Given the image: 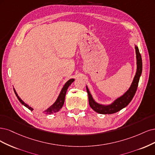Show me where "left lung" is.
<instances>
[{
	"mask_svg": "<svg viewBox=\"0 0 155 155\" xmlns=\"http://www.w3.org/2000/svg\"><path fill=\"white\" fill-rule=\"evenodd\" d=\"M135 51H136L137 68L136 74L134 77L133 82L128 90L122 96L117 98L112 104L106 106V105L100 104L94 101L93 98L92 97V95L89 91V89L86 86V90L88 94L89 106H90V107L94 111H96L98 113L103 114L115 113L119 111H120L123 108L126 107L132 101V99L137 91L140 77L141 76L142 71V57H141L140 53L139 52L138 48L136 46V45H135Z\"/></svg>",
	"mask_w": 155,
	"mask_h": 155,
	"instance_id": "1",
	"label": "left lung"
}]
</instances>
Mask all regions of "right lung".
I'll return each instance as SVG.
<instances>
[{
    "label": "right lung",
    "instance_id": "obj_1",
    "mask_svg": "<svg viewBox=\"0 0 155 155\" xmlns=\"http://www.w3.org/2000/svg\"><path fill=\"white\" fill-rule=\"evenodd\" d=\"M74 78H71L70 80H69V81L64 84V86H63L61 93H60L59 95H58V97L57 99V101L54 102V103L52 105V106H51L50 107H48L47 109H46V110H45L44 111H43V113L44 114H53V113H57L62 107L64 103L65 97H66V91L68 90V88L71 84V83L74 82ZM13 89H14V92H15V93L17 98L18 99V101L21 102V103L22 105H24L25 107H26L27 108H28L29 110L33 111V109L32 107H31L30 106H29L28 105L26 104L25 102H24L21 100V98L18 96V94H17L16 91L15 90L14 88H13Z\"/></svg>",
    "mask_w": 155,
    "mask_h": 155
}]
</instances>
